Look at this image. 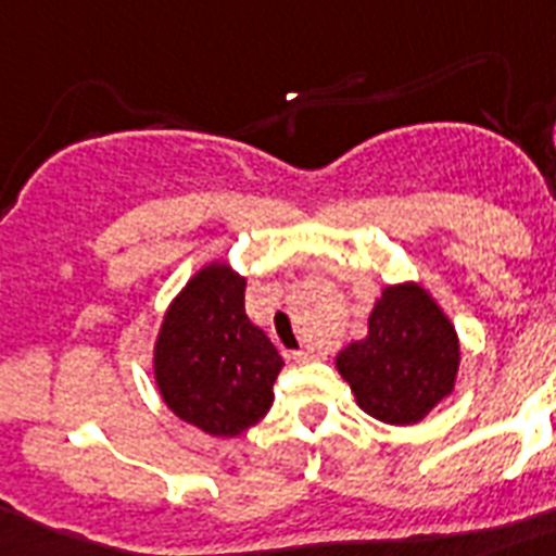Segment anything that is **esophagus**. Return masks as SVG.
Here are the masks:
<instances>
[{"label":"esophagus","mask_w":556,"mask_h":556,"mask_svg":"<svg viewBox=\"0 0 556 556\" xmlns=\"http://www.w3.org/2000/svg\"><path fill=\"white\" fill-rule=\"evenodd\" d=\"M293 359H296V363H308V359H317V351L314 349H300V351H293Z\"/></svg>","instance_id":"obj_1"}]
</instances>
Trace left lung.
I'll return each mask as SVG.
<instances>
[{
  "instance_id": "8db88e82",
  "label": "left lung",
  "mask_w": 556,
  "mask_h": 556,
  "mask_svg": "<svg viewBox=\"0 0 556 556\" xmlns=\"http://www.w3.org/2000/svg\"><path fill=\"white\" fill-rule=\"evenodd\" d=\"M337 368L365 414L410 426L454 388L457 331L419 286L386 288L368 319V337L342 349Z\"/></svg>"
}]
</instances>
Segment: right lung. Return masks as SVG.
<instances>
[{
	"mask_svg": "<svg viewBox=\"0 0 556 556\" xmlns=\"http://www.w3.org/2000/svg\"><path fill=\"white\" fill-rule=\"evenodd\" d=\"M162 400L214 437H237L265 417L282 356L245 317V279L207 265L165 314L153 349Z\"/></svg>",
	"mask_w": 556,
	"mask_h": 556,
	"instance_id": "obj_1",
	"label": "right lung"
}]
</instances>
